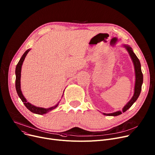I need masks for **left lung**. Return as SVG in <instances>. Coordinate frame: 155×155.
Segmentation results:
<instances>
[{
	"label": "left lung",
	"instance_id": "left-lung-1",
	"mask_svg": "<svg viewBox=\"0 0 155 155\" xmlns=\"http://www.w3.org/2000/svg\"><path fill=\"white\" fill-rule=\"evenodd\" d=\"M126 48V50H127L130 56L133 61L134 65V69H135V73H136V82H135V87H134V94L133 97H132V99H131L126 105L124 107L123 109V112L121 111H117L116 112L114 113H110V114H105L103 113L104 115L106 116H116L118 115H120L122 114V112H126L128 109H129L132 106V105L136 102L137 99L139 97L141 91V86L143 84V75L141 71V63L139 60V59L137 58V57L136 55L134 54L133 52L132 48L129 46H124Z\"/></svg>",
	"mask_w": 155,
	"mask_h": 155
}]
</instances>
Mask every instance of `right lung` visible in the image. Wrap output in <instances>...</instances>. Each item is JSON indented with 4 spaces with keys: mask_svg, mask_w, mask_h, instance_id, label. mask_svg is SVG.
<instances>
[{
    "mask_svg": "<svg viewBox=\"0 0 155 155\" xmlns=\"http://www.w3.org/2000/svg\"><path fill=\"white\" fill-rule=\"evenodd\" d=\"M29 50H28L27 51H26V52L23 54V55L22 56L21 58L20 59V60L19 61L17 66H16L15 68V88H16V91H17V93L19 95V97H20V99H21V101H22V102L24 103V105L27 107L28 109H29L31 112L37 114H40V115H43L45 114H46L47 112H50V110L55 109L59 103L57 104L54 106L48 108V109H45V108H42V107H36L35 105L31 104L30 103L28 102L26 99H25L22 94L21 90V67L22 63L25 59L26 56L27 55V54L28 53V52L29 51Z\"/></svg>",
    "mask_w": 155,
    "mask_h": 155,
    "instance_id": "add662e5",
    "label": "right lung"
}]
</instances>
